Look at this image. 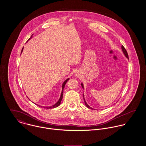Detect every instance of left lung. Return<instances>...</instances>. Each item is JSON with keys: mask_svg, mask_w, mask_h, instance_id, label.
<instances>
[{"mask_svg": "<svg viewBox=\"0 0 146 146\" xmlns=\"http://www.w3.org/2000/svg\"><path fill=\"white\" fill-rule=\"evenodd\" d=\"M121 49H122V51H123V53H124V56H125V57L129 60V57H128V54H127V52H126V49H125V48L124 47V46H123V45H122V46H121ZM81 85H82V88H83L84 89V84H83V83H81ZM83 98L84 101V103H85V106H86V107H87L88 108H90V109H92V110H94V108H93L92 107H90V106H89L88 104L86 103V101H85V98H84V94Z\"/></svg>", "mask_w": 146, "mask_h": 146, "instance_id": "obj_1", "label": "left lung"}]
</instances>
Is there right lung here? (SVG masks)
<instances>
[{
    "instance_id": "obj_1",
    "label": "right lung",
    "mask_w": 146,
    "mask_h": 146,
    "mask_svg": "<svg viewBox=\"0 0 146 146\" xmlns=\"http://www.w3.org/2000/svg\"><path fill=\"white\" fill-rule=\"evenodd\" d=\"M33 35H33H31V36L29 39V40H28L27 41H29V40H30V39L32 38ZM23 48H22V50H21V54L22 53V52H23ZM69 79H70V78H67L66 80H65L63 82V83L62 84V92H61V93L60 97V98H59L58 101H57L55 104H52V105H51V106H40V105L36 104H35L34 102H33V103H34V104L37 105V106H39V107H43V108H46V109H49V108H54L57 107L58 106H59L60 105V104H61V102L62 100L63 94V89H64V86H65L66 84V83L67 82V81H68ZM27 98H28V97H27ZM29 100H30V99H29Z\"/></svg>"
}]
</instances>
